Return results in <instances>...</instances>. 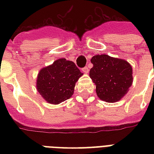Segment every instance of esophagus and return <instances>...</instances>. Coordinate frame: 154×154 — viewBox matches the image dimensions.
<instances>
[{
  "label": "esophagus",
  "mask_w": 154,
  "mask_h": 154,
  "mask_svg": "<svg viewBox=\"0 0 154 154\" xmlns=\"http://www.w3.org/2000/svg\"><path fill=\"white\" fill-rule=\"evenodd\" d=\"M82 72H85V73H88V72H89V67H84L82 69Z\"/></svg>",
  "instance_id": "34e87169"
}]
</instances>
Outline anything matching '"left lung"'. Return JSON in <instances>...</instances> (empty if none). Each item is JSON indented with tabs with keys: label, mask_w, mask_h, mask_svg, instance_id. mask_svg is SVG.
I'll return each mask as SVG.
<instances>
[{
	"label": "left lung",
	"mask_w": 154,
	"mask_h": 154,
	"mask_svg": "<svg viewBox=\"0 0 154 154\" xmlns=\"http://www.w3.org/2000/svg\"><path fill=\"white\" fill-rule=\"evenodd\" d=\"M90 77L96 84L99 98L106 102L118 101L125 95L133 82L132 67L123 59L101 54L93 56Z\"/></svg>",
	"instance_id": "left-lung-1"
}]
</instances>
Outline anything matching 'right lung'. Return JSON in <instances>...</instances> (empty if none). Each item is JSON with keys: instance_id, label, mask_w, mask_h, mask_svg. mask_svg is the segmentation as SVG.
Wrapping results in <instances>:
<instances>
[{"instance_id": "1", "label": "right lung", "mask_w": 154, "mask_h": 154, "mask_svg": "<svg viewBox=\"0 0 154 154\" xmlns=\"http://www.w3.org/2000/svg\"><path fill=\"white\" fill-rule=\"evenodd\" d=\"M82 74L73 62L57 59L38 72L37 90L48 103L59 104L72 97Z\"/></svg>"}]
</instances>
